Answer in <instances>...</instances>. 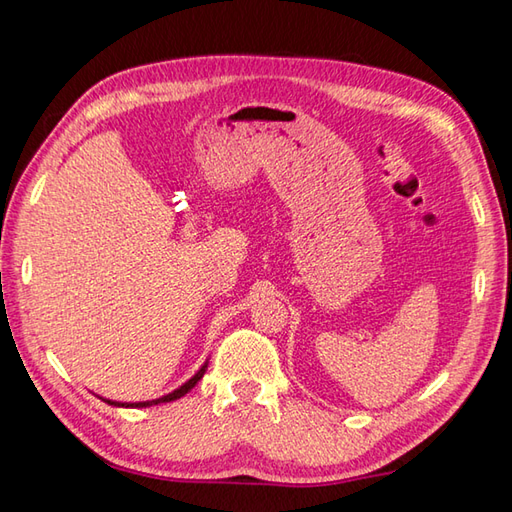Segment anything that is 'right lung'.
<instances>
[{
	"label": "right lung",
	"instance_id": "obj_1",
	"mask_svg": "<svg viewBox=\"0 0 512 512\" xmlns=\"http://www.w3.org/2000/svg\"><path fill=\"white\" fill-rule=\"evenodd\" d=\"M206 368H208V364H204L202 368L197 370V373L188 379L186 384H182L179 386L177 390H173V393H168V395H164V397H159V399H153V402H135V404H124V402H113V399H104V402H108L110 406H122V408H146V406H155V404H166V402H175V399H179V397H184L190 388H195V384L199 382V379L204 377V373H206Z\"/></svg>",
	"mask_w": 512,
	"mask_h": 512
}]
</instances>
